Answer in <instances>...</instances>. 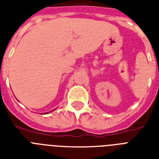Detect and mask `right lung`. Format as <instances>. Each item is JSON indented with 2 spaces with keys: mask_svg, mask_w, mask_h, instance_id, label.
I'll return each mask as SVG.
<instances>
[{
  "mask_svg": "<svg viewBox=\"0 0 159 159\" xmlns=\"http://www.w3.org/2000/svg\"><path fill=\"white\" fill-rule=\"evenodd\" d=\"M50 112H51V111H50ZM48 113H49V112H47V113H44V114H48Z\"/></svg>",
  "mask_w": 159,
  "mask_h": 159,
  "instance_id": "add662e5",
  "label": "right lung"
}]
</instances>
